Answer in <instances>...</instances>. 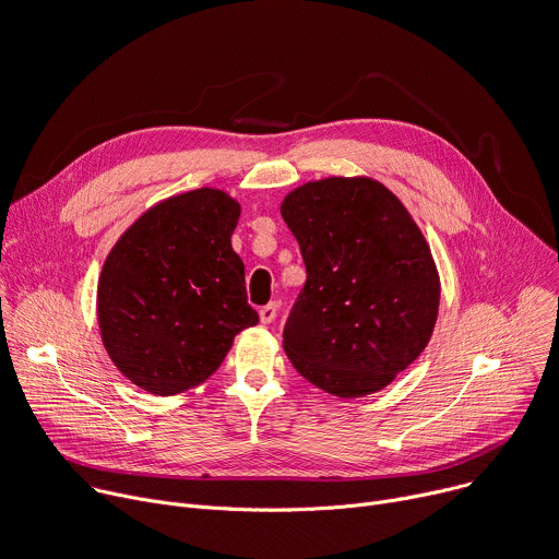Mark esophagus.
<instances>
[{"instance_id": "34e87169", "label": "esophagus", "mask_w": 559, "mask_h": 559, "mask_svg": "<svg viewBox=\"0 0 559 559\" xmlns=\"http://www.w3.org/2000/svg\"><path fill=\"white\" fill-rule=\"evenodd\" d=\"M276 314H278V302H267V306H263L259 310V317H261V323L270 325L276 321Z\"/></svg>"}]
</instances>
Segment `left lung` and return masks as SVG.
<instances>
[{
	"label": "left lung",
	"instance_id": "1",
	"mask_svg": "<svg viewBox=\"0 0 559 559\" xmlns=\"http://www.w3.org/2000/svg\"><path fill=\"white\" fill-rule=\"evenodd\" d=\"M281 216L308 270L283 330L292 366L341 399L383 390L419 357L437 323L441 285L421 229L368 176L300 185Z\"/></svg>",
	"mask_w": 559,
	"mask_h": 559
}]
</instances>
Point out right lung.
Returning <instances> with one entry per match:
<instances>
[{"label":"right lung","mask_w":559,"mask_h":559,"mask_svg":"<svg viewBox=\"0 0 559 559\" xmlns=\"http://www.w3.org/2000/svg\"><path fill=\"white\" fill-rule=\"evenodd\" d=\"M240 205L200 187L146 210L114 245L97 281V323L114 366L171 396L207 381L245 328V265L231 247Z\"/></svg>","instance_id":"1"}]
</instances>
